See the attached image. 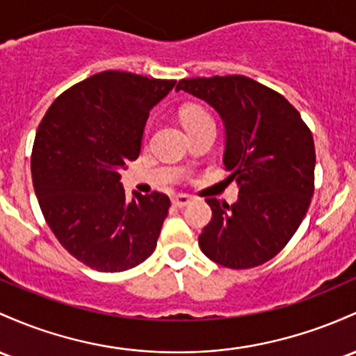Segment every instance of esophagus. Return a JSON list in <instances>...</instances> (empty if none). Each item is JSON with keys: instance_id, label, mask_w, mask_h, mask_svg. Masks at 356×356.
I'll use <instances>...</instances> for the list:
<instances>
[{"instance_id": "obj_1", "label": "esophagus", "mask_w": 356, "mask_h": 356, "mask_svg": "<svg viewBox=\"0 0 356 356\" xmlns=\"http://www.w3.org/2000/svg\"><path fill=\"white\" fill-rule=\"evenodd\" d=\"M191 201H193V197L187 196V194H177V196L172 197V204H174L175 208H184V206L189 204Z\"/></svg>"}]
</instances>
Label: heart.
<instances>
[{
  "mask_svg": "<svg viewBox=\"0 0 356 356\" xmlns=\"http://www.w3.org/2000/svg\"><path fill=\"white\" fill-rule=\"evenodd\" d=\"M181 120L184 123L186 130H191V128L197 127V124L208 123V121H213L209 116V113L206 111L204 108L197 106V104H189L181 111Z\"/></svg>",
  "mask_w": 356,
  "mask_h": 356,
  "instance_id": "heart-1",
  "label": "heart"
}]
</instances>
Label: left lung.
I'll return each mask as SVG.
<instances>
[{"label": "left lung", "mask_w": 356, "mask_h": 356, "mask_svg": "<svg viewBox=\"0 0 356 356\" xmlns=\"http://www.w3.org/2000/svg\"><path fill=\"white\" fill-rule=\"evenodd\" d=\"M175 89L206 101L221 116L222 162L240 187L232 206L206 199L213 218L199 235V247L222 267H259L286 247L311 204V130L286 97L250 77H194L179 81Z\"/></svg>", "instance_id": "obj_1"}]
</instances>
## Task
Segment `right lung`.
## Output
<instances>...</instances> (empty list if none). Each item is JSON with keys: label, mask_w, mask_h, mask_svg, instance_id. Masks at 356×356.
Segmentation results:
<instances>
[{"label": "right lung", "mask_w": 356, "mask_h": 356, "mask_svg": "<svg viewBox=\"0 0 356 356\" xmlns=\"http://www.w3.org/2000/svg\"><path fill=\"white\" fill-rule=\"evenodd\" d=\"M175 81L104 70L62 92L38 124L35 194L72 257L99 272L134 268L154 253L170 208L162 193L127 201L121 169L136 160L150 109Z\"/></svg>", "instance_id": "1"}]
</instances>
